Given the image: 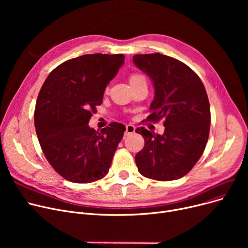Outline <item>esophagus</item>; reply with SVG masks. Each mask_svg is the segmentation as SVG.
I'll return each instance as SVG.
<instances>
[{
  "instance_id": "esophagus-1",
  "label": "esophagus",
  "mask_w": 248,
  "mask_h": 248,
  "mask_svg": "<svg viewBox=\"0 0 248 248\" xmlns=\"http://www.w3.org/2000/svg\"><path fill=\"white\" fill-rule=\"evenodd\" d=\"M135 131H136L135 125H133V124H127V125L125 126V133H124V135H125V136L132 135V134L135 133Z\"/></svg>"
}]
</instances>
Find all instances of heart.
I'll list each match as a JSON object with an SVG mask.
<instances>
[{"label": "heart", "mask_w": 248, "mask_h": 248, "mask_svg": "<svg viewBox=\"0 0 248 248\" xmlns=\"http://www.w3.org/2000/svg\"><path fill=\"white\" fill-rule=\"evenodd\" d=\"M140 79H145V77L139 74V73H133L131 76H129V82L131 83H134L136 81H139Z\"/></svg>", "instance_id": "b5f03b06"}]
</instances>
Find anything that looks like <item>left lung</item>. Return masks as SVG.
I'll return each mask as SVG.
<instances>
[{
    "mask_svg": "<svg viewBox=\"0 0 248 248\" xmlns=\"http://www.w3.org/2000/svg\"><path fill=\"white\" fill-rule=\"evenodd\" d=\"M136 66L153 81L155 97L149 122L164 120L163 135L138 127L145 147L136 155L139 172L146 178L172 181L188 174L202 155L210 131V104L200 77L173 57L138 54Z\"/></svg>",
    "mask_w": 248,
    "mask_h": 248,
    "instance_id": "left-lung-1",
    "label": "left lung"
}]
</instances>
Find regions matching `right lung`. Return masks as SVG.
<instances>
[{"instance_id": "right-lung-1", "label": "right lung", "mask_w": 248, "mask_h": 248, "mask_svg": "<svg viewBox=\"0 0 248 248\" xmlns=\"http://www.w3.org/2000/svg\"><path fill=\"white\" fill-rule=\"evenodd\" d=\"M124 54H86L60 64L39 93L34 124L54 170L73 183H91L108 173L125 126L111 123L100 133L88 125Z\"/></svg>"}]
</instances>
